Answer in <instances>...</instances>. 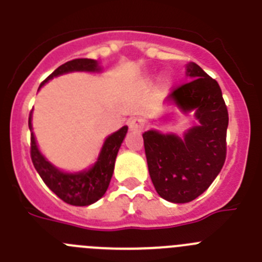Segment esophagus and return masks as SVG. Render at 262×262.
<instances>
[{
    "label": "esophagus",
    "mask_w": 262,
    "mask_h": 262,
    "mask_svg": "<svg viewBox=\"0 0 262 262\" xmlns=\"http://www.w3.org/2000/svg\"><path fill=\"white\" fill-rule=\"evenodd\" d=\"M128 127L133 133H142L145 128V120L143 118H133L128 122Z\"/></svg>",
    "instance_id": "34e87169"
}]
</instances>
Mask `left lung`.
<instances>
[{"label":"left lung","mask_w":262,"mask_h":262,"mask_svg":"<svg viewBox=\"0 0 262 262\" xmlns=\"http://www.w3.org/2000/svg\"><path fill=\"white\" fill-rule=\"evenodd\" d=\"M187 84L165 99L182 114L193 113L196 124L182 136L148 129L143 134L148 170L157 194L168 202L187 203L209 189L226 160L228 113L222 90L195 62H187ZM172 120V114L161 117Z\"/></svg>","instance_id":"obj_1"}]
</instances>
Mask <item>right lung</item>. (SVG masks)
I'll use <instances>...</instances> for the list:
<instances>
[{
	"instance_id": "add662e5",
	"label": "right lung",
	"mask_w": 262,
	"mask_h": 262,
	"mask_svg": "<svg viewBox=\"0 0 262 262\" xmlns=\"http://www.w3.org/2000/svg\"><path fill=\"white\" fill-rule=\"evenodd\" d=\"M72 72H86L101 73L102 67L93 59H75L60 66L46 78L39 86H45L53 77L72 73ZM29 128L31 131V159L36 172L53 193L66 203L72 206L93 205L105 195L114 173L115 159L120 145L126 138L128 127L123 126L118 131L108 135L103 142L96 163L92 166L77 172H66L53 165L50 160L39 149L36 138L32 133V111L30 113Z\"/></svg>"
}]
</instances>
